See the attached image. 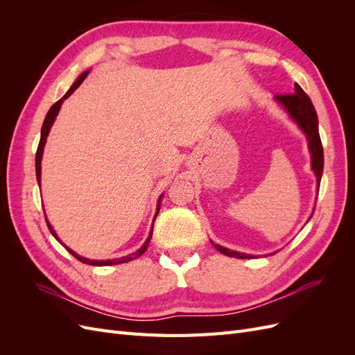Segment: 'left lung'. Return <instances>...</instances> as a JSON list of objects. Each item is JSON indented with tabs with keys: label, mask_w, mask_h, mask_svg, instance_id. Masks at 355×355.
Returning <instances> with one entry per match:
<instances>
[{
	"label": "left lung",
	"mask_w": 355,
	"mask_h": 355,
	"mask_svg": "<svg viewBox=\"0 0 355 355\" xmlns=\"http://www.w3.org/2000/svg\"><path fill=\"white\" fill-rule=\"evenodd\" d=\"M275 101L283 106V108L287 111V114L290 115V118H292V120L299 125L300 130L306 135L308 148L311 153V167H313L317 178V184L320 185L321 175H323V167H324V155H323V145H321V139L318 133V118H317V112L314 110L313 102H311L308 94L302 90V87H300L299 84H295L293 94H277ZM211 244L214 245V249L230 257H239V259H252L253 257L252 254L225 249V247L213 241Z\"/></svg>",
	"instance_id": "1"
}]
</instances>
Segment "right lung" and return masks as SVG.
<instances>
[{"mask_svg":"<svg viewBox=\"0 0 355 355\" xmlns=\"http://www.w3.org/2000/svg\"><path fill=\"white\" fill-rule=\"evenodd\" d=\"M89 72L90 71H85V72H83L80 77L75 80V83L71 85V89L67 92V94L63 96L62 99H59L55 105L51 106V108L49 110V112H47V115H46V120H44V123H42V127H41V139H40V144H38V149H37V155H35V171H37V180H38V185H40V180H41V158H42V153H44V145H46V141H47V136H49V132H50V127L53 125V123H55V120H56V115L59 114V110H60V105L63 103V101H65L67 98H69V96L77 90L78 87H80V84L85 80V77H87L89 75ZM161 198H163V196H161L159 198H158V202H157V211H155V218H157V214H158V211H159V206H161ZM155 218H154V220H155ZM46 222H47V227H49V230H50V232L53 234V237H55L59 243H62L60 240H59V237H58V234L55 232V230L51 228V225H50V222H49V219L46 218ZM151 239H153V228H151V232H149V235H148V239H146V241L142 244V247L141 249H139L137 252H135V253H132V254H128V256H124V257H120V259H111V261H92V259H87V257H83V256H80V254H77L75 252H72L69 247H67V250L73 256V257H77V259L80 261V262H83V263H87V265H94V266H106V265H116V263H124V262H130V261H133V259H136V257H139V256H142L144 253H145V250L148 249V245H149V241H151Z\"/></svg>","mask_w":355,"mask_h":355,"instance_id":"obj_1","label":"right lung"}]
</instances>
